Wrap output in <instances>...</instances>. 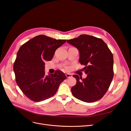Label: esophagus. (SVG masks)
<instances>
[{"instance_id":"34e87169","label":"esophagus","mask_w":131,"mask_h":131,"mask_svg":"<svg viewBox=\"0 0 131 131\" xmlns=\"http://www.w3.org/2000/svg\"><path fill=\"white\" fill-rule=\"evenodd\" d=\"M66 77H67V78H71V77H72V75L71 74L67 73V74H66Z\"/></svg>"}]
</instances>
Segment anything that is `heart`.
I'll return each mask as SVG.
<instances>
[{
  "instance_id": "1",
  "label": "heart",
  "mask_w": 131,
  "mask_h": 131,
  "mask_svg": "<svg viewBox=\"0 0 131 131\" xmlns=\"http://www.w3.org/2000/svg\"><path fill=\"white\" fill-rule=\"evenodd\" d=\"M66 70H68V69H69V68H68V67H66Z\"/></svg>"
}]
</instances>
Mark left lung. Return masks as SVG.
I'll use <instances>...</instances> for the list:
<instances>
[{
    "label": "left lung",
    "mask_w": 131,
    "mask_h": 131,
    "mask_svg": "<svg viewBox=\"0 0 131 131\" xmlns=\"http://www.w3.org/2000/svg\"><path fill=\"white\" fill-rule=\"evenodd\" d=\"M67 41L76 47L80 53L79 62L85 67L87 77L74 75L77 84L71 91L81 101L92 103L100 100L108 91L114 77L113 55L102 39L81 34Z\"/></svg>",
    "instance_id": "left-lung-1"
}]
</instances>
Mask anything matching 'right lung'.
I'll list each match as a JSON object with an SVG mask.
<instances>
[{
  "label": "right lung",
  "instance_id": "add662e5",
  "mask_svg": "<svg viewBox=\"0 0 131 131\" xmlns=\"http://www.w3.org/2000/svg\"><path fill=\"white\" fill-rule=\"evenodd\" d=\"M65 39L40 35L30 39L18 50L14 63L16 81L26 97L34 102L47 100L56 93L61 83L67 79L64 73L56 70L46 75L45 62L51 61Z\"/></svg>",
  "mask_w": 131,
  "mask_h": 131
}]
</instances>
